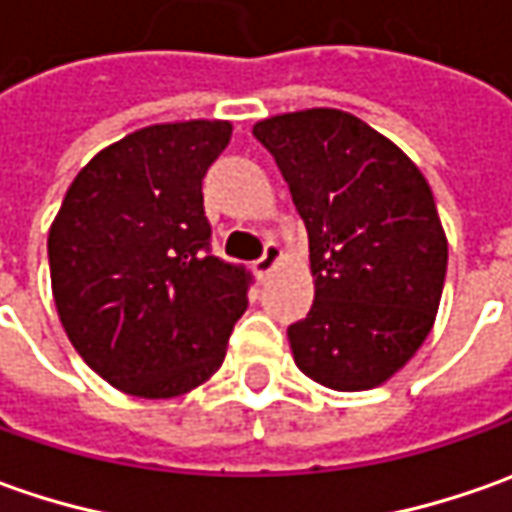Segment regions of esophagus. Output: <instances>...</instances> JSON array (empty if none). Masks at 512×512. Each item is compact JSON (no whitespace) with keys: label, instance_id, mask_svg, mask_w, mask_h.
<instances>
[{"label":"esophagus","instance_id":"1","mask_svg":"<svg viewBox=\"0 0 512 512\" xmlns=\"http://www.w3.org/2000/svg\"><path fill=\"white\" fill-rule=\"evenodd\" d=\"M277 263H280V246L277 243H266V252L255 263L257 277H269L277 269Z\"/></svg>","mask_w":512,"mask_h":512}]
</instances>
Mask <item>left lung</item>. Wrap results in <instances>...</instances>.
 Here are the masks:
<instances>
[{
    "instance_id": "1",
    "label": "left lung",
    "mask_w": 512,
    "mask_h": 512,
    "mask_svg": "<svg viewBox=\"0 0 512 512\" xmlns=\"http://www.w3.org/2000/svg\"><path fill=\"white\" fill-rule=\"evenodd\" d=\"M309 229L314 303L289 326L297 368L334 391H368L405 368L431 334L448 238L414 161L357 115L311 107L263 118Z\"/></svg>"
}]
</instances>
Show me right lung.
<instances>
[{
    "label": "right lung",
    "instance_id": "obj_1",
    "mask_svg": "<svg viewBox=\"0 0 512 512\" xmlns=\"http://www.w3.org/2000/svg\"><path fill=\"white\" fill-rule=\"evenodd\" d=\"M229 121L152 124L93 155L50 223V286L67 340L113 388L181 397L221 368L249 274L209 255L201 181Z\"/></svg>",
    "mask_w": 512,
    "mask_h": 512
}]
</instances>
